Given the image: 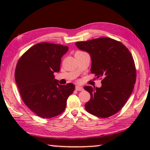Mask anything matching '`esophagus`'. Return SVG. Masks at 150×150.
<instances>
[{
  "label": "esophagus",
  "mask_w": 150,
  "mask_h": 150,
  "mask_svg": "<svg viewBox=\"0 0 150 150\" xmlns=\"http://www.w3.org/2000/svg\"><path fill=\"white\" fill-rule=\"evenodd\" d=\"M76 90H77V91H83V88L79 85H76Z\"/></svg>",
  "instance_id": "34e87169"
}]
</instances>
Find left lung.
I'll list each match as a JSON object with an SVG mask.
<instances>
[{"instance_id": "obj_1", "label": "left lung", "mask_w": 150, "mask_h": 150, "mask_svg": "<svg viewBox=\"0 0 150 150\" xmlns=\"http://www.w3.org/2000/svg\"><path fill=\"white\" fill-rule=\"evenodd\" d=\"M91 57V72L102 77V87H84L91 95L85 104L87 112L106 118L115 114L126 104L134 89L136 69L133 57L124 44L108 38L75 43Z\"/></svg>"}]
</instances>
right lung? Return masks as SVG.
I'll return each mask as SVG.
<instances>
[{
  "instance_id": "right-lung-1",
  "label": "right lung",
  "mask_w": 150,
  "mask_h": 150,
  "mask_svg": "<svg viewBox=\"0 0 150 150\" xmlns=\"http://www.w3.org/2000/svg\"><path fill=\"white\" fill-rule=\"evenodd\" d=\"M68 46L40 43L28 49L19 59L15 80L22 99L27 107L42 118L62 113L75 85H59L54 73L60 70L61 57Z\"/></svg>"
}]
</instances>
